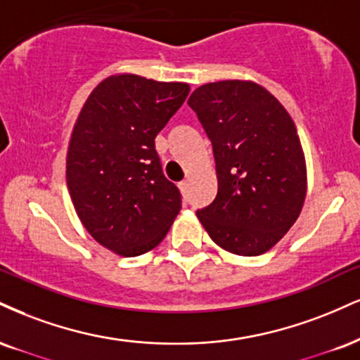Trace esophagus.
Masks as SVG:
<instances>
[{
	"label": "esophagus",
	"instance_id": "1",
	"mask_svg": "<svg viewBox=\"0 0 360 360\" xmlns=\"http://www.w3.org/2000/svg\"><path fill=\"white\" fill-rule=\"evenodd\" d=\"M188 186H189L188 181H183V183H179V189H181V193H183V194L188 193Z\"/></svg>",
	"mask_w": 360,
	"mask_h": 360
}]
</instances>
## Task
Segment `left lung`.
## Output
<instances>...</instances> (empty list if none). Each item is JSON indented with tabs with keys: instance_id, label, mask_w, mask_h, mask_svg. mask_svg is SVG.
I'll return each instance as SVG.
<instances>
[{
	"instance_id": "left-lung-1",
	"label": "left lung",
	"mask_w": 360,
	"mask_h": 360,
	"mask_svg": "<svg viewBox=\"0 0 360 360\" xmlns=\"http://www.w3.org/2000/svg\"><path fill=\"white\" fill-rule=\"evenodd\" d=\"M211 139L218 176L214 201L196 216L219 248L258 257L300 216L307 162L292 117L253 80H219L189 97Z\"/></svg>"
}]
</instances>
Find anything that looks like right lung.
<instances>
[{"mask_svg": "<svg viewBox=\"0 0 360 360\" xmlns=\"http://www.w3.org/2000/svg\"><path fill=\"white\" fill-rule=\"evenodd\" d=\"M188 94L184 82L115 73L95 86L73 125V207L90 236L120 257L155 248L179 214V189L164 177L154 139Z\"/></svg>", "mask_w": 360, "mask_h": 360, "instance_id": "add662e5", "label": "right lung"}]
</instances>
